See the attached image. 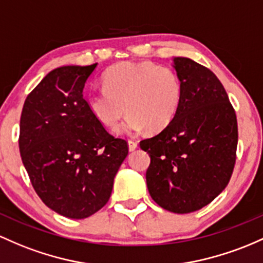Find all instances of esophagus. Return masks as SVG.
I'll return each instance as SVG.
<instances>
[{"label":"esophagus","instance_id":"esophagus-1","mask_svg":"<svg viewBox=\"0 0 263 263\" xmlns=\"http://www.w3.org/2000/svg\"><path fill=\"white\" fill-rule=\"evenodd\" d=\"M137 146H138L137 141L128 140V149H129V151H135V149L137 148Z\"/></svg>","mask_w":263,"mask_h":263}]
</instances>
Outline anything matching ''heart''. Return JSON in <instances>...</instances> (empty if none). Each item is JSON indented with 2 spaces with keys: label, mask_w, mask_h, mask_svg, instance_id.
Masks as SVG:
<instances>
[{
  "label": "heart",
  "mask_w": 263,
  "mask_h": 263,
  "mask_svg": "<svg viewBox=\"0 0 263 263\" xmlns=\"http://www.w3.org/2000/svg\"><path fill=\"white\" fill-rule=\"evenodd\" d=\"M105 89L89 93L86 103L93 117L115 127L117 135H132L147 127L158 132L172 122L181 101L182 83L177 72L151 61L116 63L103 74Z\"/></svg>",
  "instance_id": "heart-1"
}]
</instances>
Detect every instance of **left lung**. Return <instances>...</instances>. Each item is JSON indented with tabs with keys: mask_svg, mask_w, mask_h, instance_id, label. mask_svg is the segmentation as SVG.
I'll list each match as a JSON object with an SVG mask.
<instances>
[{
	"mask_svg": "<svg viewBox=\"0 0 263 263\" xmlns=\"http://www.w3.org/2000/svg\"><path fill=\"white\" fill-rule=\"evenodd\" d=\"M182 101L172 122L140 142L151 163L149 195L158 206L190 213L212 202L229 183L236 162L235 109L216 74L187 57H175Z\"/></svg>",
	"mask_w": 263,
	"mask_h": 263,
	"instance_id": "obj_1",
	"label": "left lung"
}]
</instances>
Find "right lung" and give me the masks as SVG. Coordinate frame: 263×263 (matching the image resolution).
<instances>
[{
	"label": "right lung",
	"instance_id": "obj_1",
	"mask_svg": "<svg viewBox=\"0 0 263 263\" xmlns=\"http://www.w3.org/2000/svg\"><path fill=\"white\" fill-rule=\"evenodd\" d=\"M96 66H62L46 74L26 99L20 121V152L34 191L74 220L107 203L128 155L126 141L111 136L83 99Z\"/></svg>",
	"mask_w": 263,
	"mask_h": 263
}]
</instances>
